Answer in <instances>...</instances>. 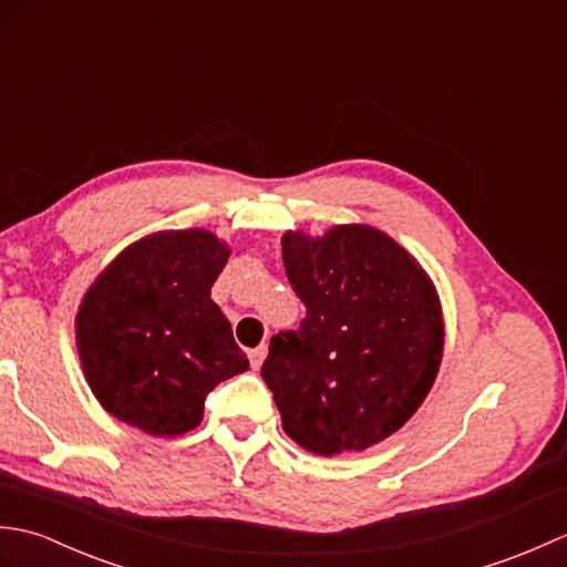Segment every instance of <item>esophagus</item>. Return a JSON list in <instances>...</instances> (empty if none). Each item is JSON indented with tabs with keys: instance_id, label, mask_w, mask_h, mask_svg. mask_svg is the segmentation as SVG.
I'll return each mask as SVG.
<instances>
[{
	"instance_id": "34e87169",
	"label": "esophagus",
	"mask_w": 567,
	"mask_h": 567,
	"mask_svg": "<svg viewBox=\"0 0 567 567\" xmlns=\"http://www.w3.org/2000/svg\"><path fill=\"white\" fill-rule=\"evenodd\" d=\"M265 353H268V348H265V346H258V348H250V351H248V358H250V365H252V370H258V368L262 365V360H265Z\"/></svg>"
}]
</instances>
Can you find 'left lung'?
Wrapping results in <instances>:
<instances>
[{"label":"left lung","mask_w":567,"mask_h":567,"mask_svg":"<svg viewBox=\"0 0 567 567\" xmlns=\"http://www.w3.org/2000/svg\"><path fill=\"white\" fill-rule=\"evenodd\" d=\"M282 260L307 307L297 331L272 336L260 368L282 429L317 455L365 451L404 426L436 380L439 297L414 258L370 226L285 234Z\"/></svg>","instance_id":"8db88e82"}]
</instances>
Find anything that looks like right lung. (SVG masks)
<instances>
[{
  "label": "right lung",
  "mask_w": 567,
  "mask_h": 567,
  "mask_svg": "<svg viewBox=\"0 0 567 567\" xmlns=\"http://www.w3.org/2000/svg\"><path fill=\"white\" fill-rule=\"evenodd\" d=\"M228 250L207 231H165L128 246L78 315L84 375L106 412L153 436L195 429L216 384L248 370L212 302Z\"/></svg>",
  "instance_id": "add662e5"
}]
</instances>
